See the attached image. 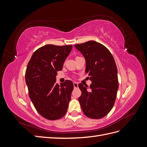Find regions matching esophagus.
Returning <instances> with one entry per match:
<instances>
[{
  "instance_id": "34e87169",
  "label": "esophagus",
  "mask_w": 147,
  "mask_h": 147,
  "mask_svg": "<svg viewBox=\"0 0 147 147\" xmlns=\"http://www.w3.org/2000/svg\"><path fill=\"white\" fill-rule=\"evenodd\" d=\"M74 88H78V83L77 82H74Z\"/></svg>"
}]
</instances>
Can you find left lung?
I'll return each instance as SVG.
<instances>
[{"mask_svg": "<svg viewBox=\"0 0 147 147\" xmlns=\"http://www.w3.org/2000/svg\"><path fill=\"white\" fill-rule=\"evenodd\" d=\"M86 61V74L92 83L78 87L82 95L78 98L84 114L92 119L104 117L112 110L118 89V70L110 51L95 41H88L74 46Z\"/></svg>", "mask_w": 147, "mask_h": 147, "instance_id": "1", "label": "left lung"}]
</instances>
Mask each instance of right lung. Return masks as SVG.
<instances>
[{
    "label": "right lung",
    "instance_id": "add662e5",
    "mask_svg": "<svg viewBox=\"0 0 147 147\" xmlns=\"http://www.w3.org/2000/svg\"><path fill=\"white\" fill-rule=\"evenodd\" d=\"M72 49V45H46L33 53L27 65L25 80L29 97L37 112L48 119H60L68 109L73 82L65 80L59 85L56 76Z\"/></svg>",
    "mask_w": 147,
    "mask_h": 147
}]
</instances>
